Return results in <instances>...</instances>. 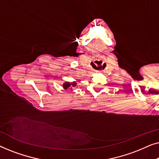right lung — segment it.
<instances>
[{"instance_id": "1", "label": "right lung", "mask_w": 159, "mask_h": 159, "mask_svg": "<svg viewBox=\"0 0 159 159\" xmlns=\"http://www.w3.org/2000/svg\"><path fill=\"white\" fill-rule=\"evenodd\" d=\"M76 85H77V82H71V83H70V82H66L63 84V88H64L65 90H67L69 88H75V87H76Z\"/></svg>"}]
</instances>
